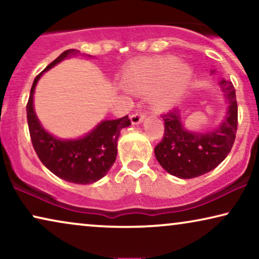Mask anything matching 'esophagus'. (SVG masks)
Wrapping results in <instances>:
<instances>
[{"mask_svg":"<svg viewBox=\"0 0 259 259\" xmlns=\"http://www.w3.org/2000/svg\"><path fill=\"white\" fill-rule=\"evenodd\" d=\"M144 119H145V114L141 112L133 113V114L131 115V122H132V125H139Z\"/></svg>","mask_w":259,"mask_h":259,"instance_id":"1","label":"esophagus"}]
</instances>
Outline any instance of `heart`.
I'll return each mask as SVG.
<instances>
[{
	"label": "heart",
	"mask_w": 259,
	"mask_h": 259,
	"mask_svg": "<svg viewBox=\"0 0 259 259\" xmlns=\"http://www.w3.org/2000/svg\"><path fill=\"white\" fill-rule=\"evenodd\" d=\"M191 79V68L173 56H158L140 60L131 65L121 76L127 91L145 94L151 91L150 100L154 108L173 105L183 94Z\"/></svg>",
	"instance_id": "b5f03b06"
}]
</instances>
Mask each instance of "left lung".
I'll return each mask as SVG.
<instances>
[{
  "instance_id": "obj_1",
  "label": "left lung",
  "mask_w": 259,
  "mask_h": 259,
  "mask_svg": "<svg viewBox=\"0 0 259 259\" xmlns=\"http://www.w3.org/2000/svg\"><path fill=\"white\" fill-rule=\"evenodd\" d=\"M219 86L229 107L217 128L205 133L190 132L184 128L179 108L161 115L165 123L164 137L155 146L154 154L169 175L180 179L203 176L217 167L231 151L238 125L236 91L233 84L224 79Z\"/></svg>"
}]
</instances>
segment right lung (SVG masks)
<instances>
[{
	"instance_id": "obj_1",
	"label": "right lung",
	"mask_w": 259,
	"mask_h": 259,
	"mask_svg": "<svg viewBox=\"0 0 259 259\" xmlns=\"http://www.w3.org/2000/svg\"><path fill=\"white\" fill-rule=\"evenodd\" d=\"M79 51L68 49L46 67L35 77L27 104V120L30 139L37 157L52 173L66 182L93 184L107 175L116 159V141L120 131L131 125L128 115L115 120H104L79 139H59L48 133L38 121L34 111V91L42 74Z\"/></svg>"
}]
</instances>
